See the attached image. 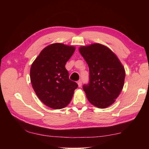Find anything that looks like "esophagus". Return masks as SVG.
<instances>
[{
    "label": "esophagus",
    "instance_id": "34e87169",
    "mask_svg": "<svg viewBox=\"0 0 149 149\" xmlns=\"http://www.w3.org/2000/svg\"><path fill=\"white\" fill-rule=\"evenodd\" d=\"M77 84H78V86H79V87H81V85H82V81H81V80L78 81Z\"/></svg>",
    "mask_w": 149,
    "mask_h": 149
}]
</instances>
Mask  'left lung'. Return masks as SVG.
I'll use <instances>...</instances> for the list:
<instances>
[{"instance_id": "left-lung-1", "label": "left lung", "mask_w": 149, "mask_h": 149, "mask_svg": "<svg viewBox=\"0 0 149 149\" xmlns=\"http://www.w3.org/2000/svg\"><path fill=\"white\" fill-rule=\"evenodd\" d=\"M79 50L89 69V82L83 86L88 100L97 108L108 107L123 89L124 68L116 55L103 45L82 46Z\"/></svg>"}]
</instances>
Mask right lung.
I'll use <instances>...</instances> for the list:
<instances>
[{"mask_svg":"<svg viewBox=\"0 0 149 149\" xmlns=\"http://www.w3.org/2000/svg\"><path fill=\"white\" fill-rule=\"evenodd\" d=\"M75 48L62 43L45 47L31 64L30 79L33 89L45 105L61 109L71 101L78 85L69 79L65 65Z\"/></svg>","mask_w":149,"mask_h":149,"instance_id":"right-lung-1","label":"right lung"}]
</instances>
